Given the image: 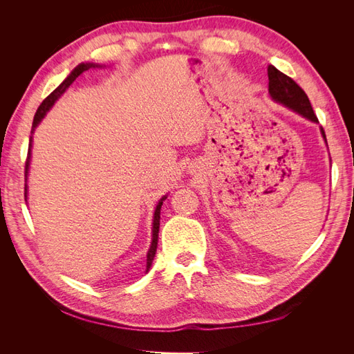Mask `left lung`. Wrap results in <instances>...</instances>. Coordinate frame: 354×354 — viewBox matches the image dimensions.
<instances>
[{"label": "left lung", "mask_w": 354, "mask_h": 354, "mask_svg": "<svg viewBox=\"0 0 354 354\" xmlns=\"http://www.w3.org/2000/svg\"><path fill=\"white\" fill-rule=\"evenodd\" d=\"M267 75H269V94L274 102L285 104L286 108L292 109L294 112L307 118L310 121L319 122L307 94L292 78H289L288 75L277 71L272 65L267 68ZM320 133H322L326 142V136L322 127H320Z\"/></svg>", "instance_id": "8db88e82"}]
</instances>
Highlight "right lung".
I'll return each mask as SVG.
<instances>
[{
  "mask_svg": "<svg viewBox=\"0 0 354 354\" xmlns=\"http://www.w3.org/2000/svg\"><path fill=\"white\" fill-rule=\"evenodd\" d=\"M99 65H95V63H81V65H78L77 68H75L69 75L68 78L63 81L59 87L53 91L48 97L44 99V102H42L39 104V108L34 116V122H32V133H34V130L37 128V125L41 122L42 118L46 116V113L50 111V108L53 104H55V102L60 97V95L66 91V88H69V85L77 80L80 75L87 71L90 68H95ZM30 147H32V137L29 138V149H28V158H26V165H25V181L28 180V171H29V162H30ZM28 198V185H25V201ZM167 199V195L160 198V201L158 202V205L155 208V214H153V227H152V243H151V248H149L147 251V259H146V273L149 272V269H151L152 266V261L155 259V254H156V248H158V233H159V220H160V207H162V202Z\"/></svg>",
  "mask_w": 354,
  "mask_h": 354,
  "instance_id": "add662e5",
  "label": "right lung"
}]
</instances>
